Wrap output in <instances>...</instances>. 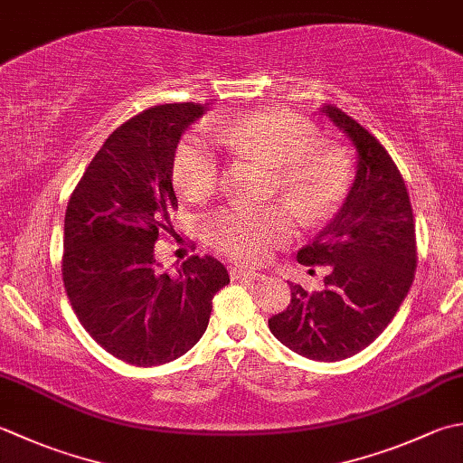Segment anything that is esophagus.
I'll use <instances>...</instances> for the list:
<instances>
[{"instance_id":"34e87169","label":"esophagus","mask_w":463,"mask_h":463,"mask_svg":"<svg viewBox=\"0 0 463 463\" xmlns=\"http://www.w3.org/2000/svg\"><path fill=\"white\" fill-rule=\"evenodd\" d=\"M260 273H255V270H244V269H231V279L232 280H255L259 279Z\"/></svg>"}]
</instances>
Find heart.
Masks as SVG:
<instances>
[{
	"instance_id": "obj_1",
	"label": "heart",
	"mask_w": 463,
	"mask_h": 463,
	"mask_svg": "<svg viewBox=\"0 0 463 463\" xmlns=\"http://www.w3.org/2000/svg\"><path fill=\"white\" fill-rule=\"evenodd\" d=\"M222 142L244 156L275 166L273 194L285 196L307 224L329 219L345 203L353 184V162L337 144L321 142L307 118L288 110H260L224 122ZM221 156L203 136L188 134L178 142L172 180L178 193L203 203L221 186ZM295 219L285 204H232L204 221V237L221 255L257 265L293 237Z\"/></svg>"
}]
</instances>
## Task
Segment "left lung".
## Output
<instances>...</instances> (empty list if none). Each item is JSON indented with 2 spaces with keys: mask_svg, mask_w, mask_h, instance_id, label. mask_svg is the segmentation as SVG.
<instances>
[{
  "mask_svg": "<svg viewBox=\"0 0 463 463\" xmlns=\"http://www.w3.org/2000/svg\"><path fill=\"white\" fill-rule=\"evenodd\" d=\"M323 112L355 144L357 176L331 224L297 252L301 265L327 267L323 291L291 283V303L269 329L307 359L341 361L392 323L413 283L418 244L410 193L383 144L335 104Z\"/></svg>",
  "mask_w": 463,
  "mask_h": 463,
  "instance_id": "left-lung-1",
  "label": "left lung"
}]
</instances>
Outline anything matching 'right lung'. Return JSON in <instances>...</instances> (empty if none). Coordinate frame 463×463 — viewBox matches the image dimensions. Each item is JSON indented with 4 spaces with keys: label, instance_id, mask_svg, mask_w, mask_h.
<instances>
[{
    "label": "right lung",
    "instance_id": "1",
    "mask_svg": "<svg viewBox=\"0 0 463 463\" xmlns=\"http://www.w3.org/2000/svg\"><path fill=\"white\" fill-rule=\"evenodd\" d=\"M194 102L152 106L108 136L71 193L61 279L80 323L99 347L136 367L175 361L206 331L213 297L231 283L221 260L188 257L158 270L154 242L175 237L172 160Z\"/></svg>",
    "mask_w": 463,
    "mask_h": 463
}]
</instances>
